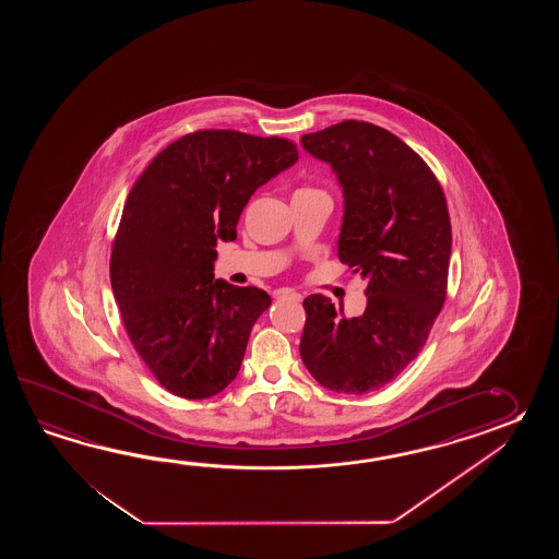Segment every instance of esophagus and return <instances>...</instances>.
Returning <instances> with one entry per match:
<instances>
[{
	"label": "esophagus",
	"instance_id": "1",
	"mask_svg": "<svg viewBox=\"0 0 559 559\" xmlns=\"http://www.w3.org/2000/svg\"><path fill=\"white\" fill-rule=\"evenodd\" d=\"M275 296L287 297V299H294V301H301L304 299L301 294H297L294 289H280V292H275Z\"/></svg>",
	"mask_w": 559,
	"mask_h": 559
}]
</instances>
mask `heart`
Masks as SVG:
<instances>
[{"instance_id": "b5f03b06", "label": "heart", "mask_w": 559, "mask_h": 559, "mask_svg": "<svg viewBox=\"0 0 559 559\" xmlns=\"http://www.w3.org/2000/svg\"><path fill=\"white\" fill-rule=\"evenodd\" d=\"M299 191H321V190H311V188H301V190H297L296 193H299Z\"/></svg>"}]
</instances>
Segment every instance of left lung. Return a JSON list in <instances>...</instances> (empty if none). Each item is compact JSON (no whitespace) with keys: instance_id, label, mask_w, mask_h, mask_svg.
Segmentation results:
<instances>
[{"instance_id":"obj_1","label":"left lung","mask_w":559,"mask_h":559,"mask_svg":"<svg viewBox=\"0 0 559 559\" xmlns=\"http://www.w3.org/2000/svg\"><path fill=\"white\" fill-rule=\"evenodd\" d=\"M332 164L344 188L340 262L368 280V306L344 318L325 296L306 297L299 354L309 373L337 393L376 392L428 342L448 296L452 224L436 174L392 131L345 119L301 135Z\"/></svg>"}]
</instances>
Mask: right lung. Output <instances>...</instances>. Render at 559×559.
Returning <instances> with one entry per match:
<instances>
[{"mask_svg": "<svg viewBox=\"0 0 559 559\" xmlns=\"http://www.w3.org/2000/svg\"><path fill=\"white\" fill-rule=\"evenodd\" d=\"M296 159L285 138L198 130L169 143L133 183L109 280L131 345L167 392L205 400L236 380L272 297L214 280L215 243L236 239L253 191Z\"/></svg>", "mask_w": 559, "mask_h": 559, "instance_id": "add662e5", "label": "right lung"}]
</instances>
